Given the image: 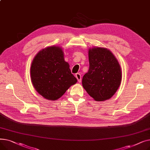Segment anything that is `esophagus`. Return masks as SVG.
Masks as SVG:
<instances>
[{
  "label": "esophagus",
  "instance_id": "34e87169",
  "mask_svg": "<svg viewBox=\"0 0 150 150\" xmlns=\"http://www.w3.org/2000/svg\"><path fill=\"white\" fill-rule=\"evenodd\" d=\"M75 76L76 78V79L78 80V82H81V75L80 74H75Z\"/></svg>",
  "mask_w": 150,
  "mask_h": 150
}]
</instances>
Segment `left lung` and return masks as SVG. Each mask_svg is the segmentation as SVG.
<instances>
[{
	"instance_id": "left-lung-1",
	"label": "left lung",
	"mask_w": 150,
	"mask_h": 150,
	"mask_svg": "<svg viewBox=\"0 0 150 150\" xmlns=\"http://www.w3.org/2000/svg\"><path fill=\"white\" fill-rule=\"evenodd\" d=\"M89 69L83 77V88L96 101L111 98L122 80L120 64L109 50L96 47L89 50Z\"/></svg>"
}]
</instances>
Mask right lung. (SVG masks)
<instances>
[{"instance_id":"add662e5","label":"right lung","mask_w":150,"mask_h":150,"mask_svg":"<svg viewBox=\"0 0 150 150\" xmlns=\"http://www.w3.org/2000/svg\"><path fill=\"white\" fill-rule=\"evenodd\" d=\"M30 74L36 91L50 100L60 98L77 81L64 61L62 49L56 46L47 47L36 55Z\"/></svg>"}]
</instances>
